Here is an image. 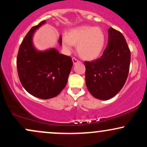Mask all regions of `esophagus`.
I'll use <instances>...</instances> for the list:
<instances>
[{
    "instance_id": "obj_1",
    "label": "esophagus",
    "mask_w": 147,
    "mask_h": 147,
    "mask_svg": "<svg viewBox=\"0 0 147 147\" xmlns=\"http://www.w3.org/2000/svg\"><path fill=\"white\" fill-rule=\"evenodd\" d=\"M72 62H73L74 65H75V64H77V63H79V62H80L78 59H77L75 58V57H72Z\"/></svg>"
}]
</instances>
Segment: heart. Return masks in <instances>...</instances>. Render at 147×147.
<instances>
[{"instance_id":"heart-1","label":"heart","mask_w":147,"mask_h":147,"mask_svg":"<svg viewBox=\"0 0 147 147\" xmlns=\"http://www.w3.org/2000/svg\"><path fill=\"white\" fill-rule=\"evenodd\" d=\"M105 39V34L100 28L84 25L68 30L62 38V43L67 50H71L72 45H77L79 56L90 61L100 56Z\"/></svg>"}]
</instances>
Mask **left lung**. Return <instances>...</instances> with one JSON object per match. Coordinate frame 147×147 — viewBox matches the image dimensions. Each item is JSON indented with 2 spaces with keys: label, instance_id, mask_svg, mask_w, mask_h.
Masks as SVG:
<instances>
[{
  "label": "left lung",
  "instance_id": "1",
  "mask_svg": "<svg viewBox=\"0 0 147 147\" xmlns=\"http://www.w3.org/2000/svg\"><path fill=\"white\" fill-rule=\"evenodd\" d=\"M108 32L109 41L102 56L84 62L88 90L102 100L111 99L122 88L131 62V52L122 34L111 27Z\"/></svg>",
  "mask_w": 147,
  "mask_h": 147
}]
</instances>
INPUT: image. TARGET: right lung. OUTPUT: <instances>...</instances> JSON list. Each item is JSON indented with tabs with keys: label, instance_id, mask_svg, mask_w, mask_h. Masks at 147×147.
<instances>
[{
	"label": "right lung",
	"instance_id": "1",
	"mask_svg": "<svg viewBox=\"0 0 147 147\" xmlns=\"http://www.w3.org/2000/svg\"><path fill=\"white\" fill-rule=\"evenodd\" d=\"M46 21L32 28L22 41L16 59L20 82L30 95L40 99L56 97L66 86L73 65L70 57L55 48L39 51L33 45V35ZM59 43L61 45V36Z\"/></svg>",
	"mask_w": 147,
	"mask_h": 147
}]
</instances>
